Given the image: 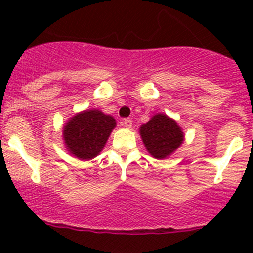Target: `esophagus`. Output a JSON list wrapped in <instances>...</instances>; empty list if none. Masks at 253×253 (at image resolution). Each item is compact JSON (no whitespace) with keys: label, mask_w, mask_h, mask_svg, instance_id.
<instances>
[{"label":"esophagus","mask_w":253,"mask_h":253,"mask_svg":"<svg viewBox=\"0 0 253 253\" xmlns=\"http://www.w3.org/2000/svg\"><path fill=\"white\" fill-rule=\"evenodd\" d=\"M122 125H124L125 127H127V128H131V127H132V120L131 119H124V120H122Z\"/></svg>","instance_id":"esophagus-1"}]
</instances>
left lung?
I'll return each instance as SVG.
<instances>
[{"label":"left lung","instance_id":"8db88e82","mask_svg":"<svg viewBox=\"0 0 253 253\" xmlns=\"http://www.w3.org/2000/svg\"><path fill=\"white\" fill-rule=\"evenodd\" d=\"M139 133L148 152L158 159L171 154L183 141V133L178 125L164 114L155 115L147 124L142 125Z\"/></svg>","mask_w":253,"mask_h":253}]
</instances>
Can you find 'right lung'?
I'll use <instances>...</instances> for the list:
<instances>
[{"instance_id": "obj_1", "label": "right lung", "mask_w": 253, "mask_h": 253, "mask_svg": "<svg viewBox=\"0 0 253 253\" xmlns=\"http://www.w3.org/2000/svg\"><path fill=\"white\" fill-rule=\"evenodd\" d=\"M114 117L99 110L76 115L63 129L67 149L79 159H91L100 153L114 129Z\"/></svg>"}]
</instances>
